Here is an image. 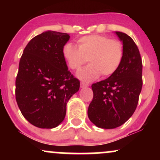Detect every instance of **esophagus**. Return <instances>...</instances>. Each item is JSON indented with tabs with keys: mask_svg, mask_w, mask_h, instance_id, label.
<instances>
[{
	"mask_svg": "<svg viewBox=\"0 0 160 160\" xmlns=\"http://www.w3.org/2000/svg\"><path fill=\"white\" fill-rule=\"evenodd\" d=\"M89 86V84H86V83H84V82H81V87H82V88H84V87H87Z\"/></svg>",
	"mask_w": 160,
	"mask_h": 160,
	"instance_id": "obj_1",
	"label": "esophagus"
}]
</instances>
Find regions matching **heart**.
<instances>
[{
  "mask_svg": "<svg viewBox=\"0 0 160 160\" xmlns=\"http://www.w3.org/2000/svg\"><path fill=\"white\" fill-rule=\"evenodd\" d=\"M78 47L66 43L62 55L72 70H78L87 62L90 64L77 72V76L84 82H91L102 74L109 76L117 71L124 58L123 45L119 40L100 35H89L78 38Z\"/></svg>",
  "mask_w": 160,
  "mask_h": 160,
  "instance_id": "obj_1",
  "label": "heart"
}]
</instances>
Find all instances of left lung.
Segmentation results:
<instances>
[{"label":"left lung","mask_w":160,"mask_h":160,"mask_svg":"<svg viewBox=\"0 0 160 160\" xmlns=\"http://www.w3.org/2000/svg\"><path fill=\"white\" fill-rule=\"evenodd\" d=\"M115 33L123 43V60L114 73L92 85L93 99L87 111L89 120L102 129L118 128L132 117L143 84L138 48L128 35Z\"/></svg>","instance_id":"obj_1"}]
</instances>
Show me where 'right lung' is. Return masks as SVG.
<instances>
[{"label":"right lung","mask_w":160,"mask_h":160,"mask_svg":"<svg viewBox=\"0 0 160 160\" xmlns=\"http://www.w3.org/2000/svg\"><path fill=\"white\" fill-rule=\"evenodd\" d=\"M68 33L47 30L24 49L16 78V100L23 117L39 128L52 129L65 119L66 105L80 82L68 70L62 47Z\"/></svg>","instance_id":"add662e5"}]
</instances>
